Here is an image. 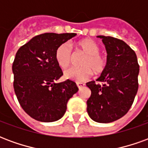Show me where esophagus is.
Segmentation results:
<instances>
[{
	"instance_id": "esophagus-1",
	"label": "esophagus",
	"mask_w": 148,
	"mask_h": 148,
	"mask_svg": "<svg viewBox=\"0 0 148 148\" xmlns=\"http://www.w3.org/2000/svg\"><path fill=\"white\" fill-rule=\"evenodd\" d=\"M84 86H85V84L82 83V82H78V83H77V88L79 89V90H80L81 88L84 87Z\"/></svg>"
}]
</instances>
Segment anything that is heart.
Segmentation results:
<instances>
[{
    "label": "heart",
    "mask_w": 148,
    "mask_h": 148,
    "mask_svg": "<svg viewBox=\"0 0 148 148\" xmlns=\"http://www.w3.org/2000/svg\"><path fill=\"white\" fill-rule=\"evenodd\" d=\"M81 51L86 55L81 64L82 68L69 69L65 71L64 76L67 79L77 82H83L89 80L93 72L96 74L103 73L107 68V60L101 55L99 45L91 39H84L77 43ZM72 51L71 45L67 42L62 43L55 51V60L62 69L67 68L72 62Z\"/></svg>",
    "instance_id": "b5f03b06"
}]
</instances>
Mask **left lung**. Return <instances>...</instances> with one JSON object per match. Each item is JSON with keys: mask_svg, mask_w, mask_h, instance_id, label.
I'll return each instance as SVG.
<instances>
[{"mask_svg": "<svg viewBox=\"0 0 148 148\" xmlns=\"http://www.w3.org/2000/svg\"><path fill=\"white\" fill-rule=\"evenodd\" d=\"M107 51V68L96 81L89 82L91 91L87 112L97 123H111L126 114L138 90L140 66L136 53L127 43L114 37L97 36Z\"/></svg>", "mask_w": 148, "mask_h": 148, "instance_id": "8db88e82", "label": "left lung"}]
</instances>
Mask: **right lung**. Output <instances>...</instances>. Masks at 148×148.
Instances as JSON below:
<instances>
[{
    "label": "right lung",
    "instance_id": "1",
    "mask_svg": "<svg viewBox=\"0 0 148 148\" xmlns=\"http://www.w3.org/2000/svg\"><path fill=\"white\" fill-rule=\"evenodd\" d=\"M76 35L42 34L33 37L16 54L12 64L15 93L23 109L36 121L61 119L68 100L78 90L76 83L69 79L55 82L62 75L55 60V51Z\"/></svg>",
    "mask_w": 148,
    "mask_h": 148
}]
</instances>
